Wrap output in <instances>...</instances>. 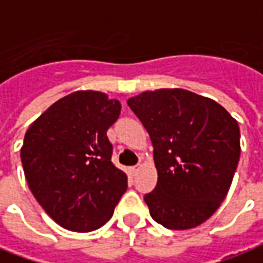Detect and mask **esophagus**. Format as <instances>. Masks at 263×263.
<instances>
[{
    "mask_svg": "<svg viewBox=\"0 0 263 263\" xmlns=\"http://www.w3.org/2000/svg\"><path fill=\"white\" fill-rule=\"evenodd\" d=\"M139 168H141L139 165H135V166H132V168H131V174H132V175H135L138 171H139Z\"/></svg>",
    "mask_w": 263,
    "mask_h": 263,
    "instance_id": "obj_1",
    "label": "esophagus"
}]
</instances>
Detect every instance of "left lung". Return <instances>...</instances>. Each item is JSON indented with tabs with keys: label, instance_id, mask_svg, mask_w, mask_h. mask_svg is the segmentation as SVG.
Returning <instances> with one entry per match:
<instances>
[{
	"label": "left lung",
	"instance_id": "8db88e82",
	"mask_svg": "<svg viewBox=\"0 0 263 263\" xmlns=\"http://www.w3.org/2000/svg\"><path fill=\"white\" fill-rule=\"evenodd\" d=\"M149 134L158 171L144 196L152 219L176 231L205 222L225 199L239 162L236 119L218 102L181 88L128 100Z\"/></svg>",
	"mask_w": 263,
	"mask_h": 263
}]
</instances>
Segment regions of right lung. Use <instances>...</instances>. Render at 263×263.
<instances>
[{"mask_svg":"<svg viewBox=\"0 0 263 263\" xmlns=\"http://www.w3.org/2000/svg\"><path fill=\"white\" fill-rule=\"evenodd\" d=\"M121 104L100 91L54 102L25 132L21 161L28 186L60 227L91 232L111 219L128 178L111 161L108 128Z\"/></svg>","mask_w":263,"mask_h":263,"instance_id":"right-lung-1","label":"right lung"}]
</instances>
